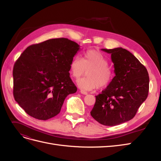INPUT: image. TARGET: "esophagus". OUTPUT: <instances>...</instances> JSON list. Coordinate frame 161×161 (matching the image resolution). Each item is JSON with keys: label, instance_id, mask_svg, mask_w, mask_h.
<instances>
[{"label": "esophagus", "instance_id": "34e87169", "mask_svg": "<svg viewBox=\"0 0 161 161\" xmlns=\"http://www.w3.org/2000/svg\"><path fill=\"white\" fill-rule=\"evenodd\" d=\"M80 92L81 94H83V95H87V92L86 91H85L83 90H80Z\"/></svg>", "mask_w": 161, "mask_h": 161}]
</instances>
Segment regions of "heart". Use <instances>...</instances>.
<instances>
[{"instance_id": "1", "label": "heart", "mask_w": 161, "mask_h": 161, "mask_svg": "<svg viewBox=\"0 0 161 161\" xmlns=\"http://www.w3.org/2000/svg\"><path fill=\"white\" fill-rule=\"evenodd\" d=\"M108 60L98 51L89 50L85 52L83 58L75 56L70 64V72L75 78L80 77L87 70L86 76L77 81V85L85 91L104 88L114 78V73L108 66Z\"/></svg>"}]
</instances>
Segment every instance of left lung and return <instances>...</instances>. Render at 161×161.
Returning <instances> with one entry per match:
<instances>
[{
	"instance_id": "left-lung-1",
	"label": "left lung",
	"mask_w": 161,
	"mask_h": 161,
	"mask_svg": "<svg viewBox=\"0 0 161 161\" xmlns=\"http://www.w3.org/2000/svg\"><path fill=\"white\" fill-rule=\"evenodd\" d=\"M110 53L115 76L107 88L96 97L91 115L101 124L114 126L135 116L147 99L149 76L145 66L122 47L101 49Z\"/></svg>"
}]
</instances>
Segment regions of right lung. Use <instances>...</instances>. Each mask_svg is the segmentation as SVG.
<instances>
[{
	"instance_id": "1",
	"label": "right lung",
	"mask_w": 161,
	"mask_h": 161,
	"mask_svg": "<svg viewBox=\"0 0 161 161\" xmlns=\"http://www.w3.org/2000/svg\"><path fill=\"white\" fill-rule=\"evenodd\" d=\"M80 49L67 38L51 39L27 47L13 67V96L33 118L47 120L60 112L66 97L76 92L70 64Z\"/></svg>"
}]
</instances>
